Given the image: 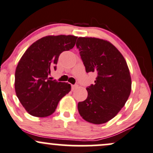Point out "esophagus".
I'll use <instances>...</instances> for the list:
<instances>
[{
    "label": "esophagus",
    "instance_id": "esophagus-1",
    "mask_svg": "<svg viewBox=\"0 0 153 153\" xmlns=\"http://www.w3.org/2000/svg\"><path fill=\"white\" fill-rule=\"evenodd\" d=\"M77 87H78V85H72V90L73 91V90H75Z\"/></svg>",
    "mask_w": 153,
    "mask_h": 153
}]
</instances>
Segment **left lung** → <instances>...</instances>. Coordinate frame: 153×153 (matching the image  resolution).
Wrapping results in <instances>:
<instances>
[{
	"label": "left lung",
	"mask_w": 153,
	"mask_h": 153,
	"mask_svg": "<svg viewBox=\"0 0 153 153\" xmlns=\"http://www.w3.org/2000/svg\"><path fill=\"white\" fill-rule=\"evenodd\" d=\"M76 47L86 72L97 73L94 84L86 88L87 98L78 102V112L90 123H105L119 113L131 94L128 64L121 53L106 40L78 37Z\"/></svg>",
	"instance_id": "1"
}]
</instances>
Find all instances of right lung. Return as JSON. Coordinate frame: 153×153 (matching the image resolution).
<instances>
[{
  "label": "right lung",
  "instance_id": "obj_1",
  "mask_svg": "<svg viewBox=\"0 0 153 153\" xmlns=\"http://www.w3.org/2000/svg\"><path fill=\"white\" fill-rule=\"evenodd\" d=\"M77 36H47L33 42L19 61L15 71L17 97L28 114L46 117L56 111L58 103L71 90L68 83L52 81L51 70L62 52L75 46Z\"/></svg>",
  "mask_w": 153,
  "mask_h": 153
}]
</instances>
